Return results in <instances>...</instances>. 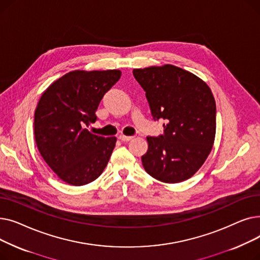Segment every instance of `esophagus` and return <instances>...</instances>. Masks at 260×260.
I'll use <instances>...</instances> for the list:
<instances>
[{"label": "esophagus", "instance_id": "1", "mask_svg": "<svg viewBox=\"0 0 260 260\" xmlns=\"http://www.w3.org/2000/svg\"><path fill=\"white\" fill-rule=\"evenodd\" d=\"M119 139H120L121 141H124V142H127V141L132 140V139H133V137H132V136H125V135H120V136H119Z\"/></svg>", "mask_w": 260, "mask_h": 260}]
</instances>
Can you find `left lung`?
Wrapping results in <instances>:
<instances>
[{
  "label": "left lung",
  "mask_w": 260,
  "mask_h": 260,
  "mask_svg": "<svg viewBox=\"0 0 260 260\" xmlns=\"http://www.w3.org/2000/svg\"><path fill=\"white\" fill-rule=\"evenodd\" d=\"M133 74L145 91L153 118L167 122L165 135L146 138L144 170L166 183L190 178L215 140L216 103L211 88L199 77L171 64L136 68Z\"/></svg>",
  "instance_id": "left-lung-1"
}]
</instances>
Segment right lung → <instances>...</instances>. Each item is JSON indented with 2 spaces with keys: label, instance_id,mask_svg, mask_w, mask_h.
<instances>
[{
  "label": "right lung",
  "instance_id": "1",
  "mask_svg": "<svg viewBox=\"0 0 260 260\" xmlns=\"http://www.w3.org/2000/svg\"><path fill=\"white\" fill-rule=\"evenodd\" d=\"M121 72L73 71L56 80L41 95L35 112V139L41 156L59 178L80 186L102 174L117 138L90 133L104 93Z\"/></svg>",
  "mask_w": 260,
  "mask_h": 260
}]
</instances>
